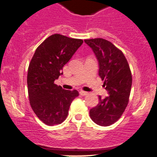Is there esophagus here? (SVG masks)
I'll return each mask as SVG.
<instances>
[{
    "mask_svg": "<svg viewBox=\"0 0 157 157\" xmlns=\"http://www.w3.org/2000/svg\"><path fill=\"white\" fill-rule=\"evenodd\" d=\"M80 94L81 95V96H86V95L88 94V93L87 92H85V91H80Z\"/></svg>",
    "mask_w": 157,
    "mask_h": 157,
    "instance_id": "34e87169",
    "label": "esophagus"
}]
</instances>
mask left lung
<instances>
[{
	"label": "left lung",
	"instance_id": "1",
	"mask_svg": "<svg viewBox=\"0 0 157 157\" xmlns=\"http://www.w3.org/2000/svg\"><path fill=\"white\" fill-rule=\"evenodd\" d=\"M99 61V75L109 96H99V102L90 111L96 124L109 126L116 122L127 107L132 84V75L127 59L120 49L102 38L85 39Z\"/></svg>",
	"mask_w": 157,
	"mask_h": 157
}]
</instances>
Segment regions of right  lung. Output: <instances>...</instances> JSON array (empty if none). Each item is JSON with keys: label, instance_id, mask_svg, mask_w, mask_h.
Wrapping results in <instances>:
<instances>
[{"label": "right lung", "instance_id": "add662e5", "mask_svg": "<svg viewBox=\"0 0 157 157\" xmlns=\"http://www.w3.org/2000/svg\"><path fill=\"white\" fill-rule=\"evenodd\" d=\"M83 42L82 39L52 35L36 48L32 58L27 74L29 103L36 116L47 125L62 123L71 102L79 96L76 90H64L55 80L63 74V67Z\"/></svg>", "mask_w": 157, "mask_h": 157}]
</instances>
